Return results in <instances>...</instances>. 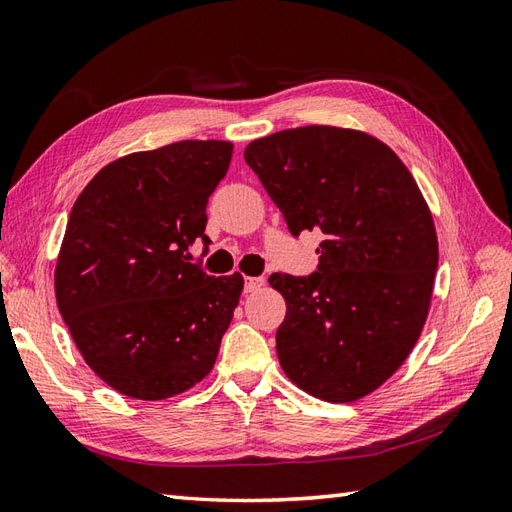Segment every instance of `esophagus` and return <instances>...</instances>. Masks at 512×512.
I'll return each mask as SVG.
<instances>
[{
    "label": "esophagus",
    "instance_id": "esophagus-1",
    "mask_svg": "<svg viewBox=\"0 0 512 512\" xmlns=\"http://www.w3.org/2000/svg\"><path fill=\"white\" fill-rule=\"evenodd\" d=\"M266 286V279L264 277H246L244 279V290L246 292H257Z\"/></svg>",
    "mask_w": 512,
    "mask_h": 512
}]
</instances>
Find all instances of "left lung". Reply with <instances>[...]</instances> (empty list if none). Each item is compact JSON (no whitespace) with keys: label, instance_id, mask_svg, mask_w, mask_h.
<instances>
[{"label":"left lung","instance_id":"obj_1","mask_svg":"<svg viewBox=\"0 0 512 512\" xmlns=\"http://www.w3.org/2000/svg\"><path fill=\"white\" fill-rule=\"evenodd\" d=\"M288 231L323 235L310 275H270L286 299L277 356L328 402L367 396L405 363L427 319L438 237L402 160L354 129L308 125L244 149Z\"/></svg>","mask_w":512,"mask_h":512}]
</instances>
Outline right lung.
<instances>
[{
	"label": "right lung",
	"mask_w": 512,
	"mask_h": 512,
	"mask_svg": "<svg viewBox=\"0 0 512 512\" xmlns=\"http://www.w3.org/2000/svg\"><path fill=\"white\" fill-rule=\"evenodd\" d=\"M226 140H180L103 167L76 198L54 270L57 306L92 372L121 394L162 400L211 372L242 295L213 277L206 202L231 165Z\"/></svg>",
	"instance_id": "right-lung-1"
}]
</instances>
